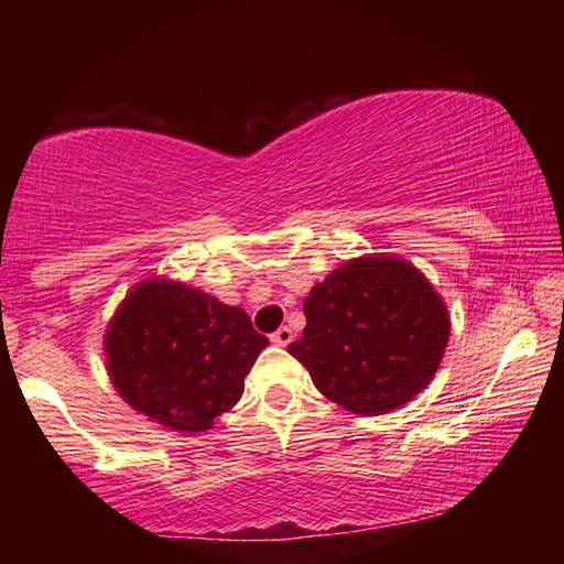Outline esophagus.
Wrapping results in <instances>:
<instances>
[{"instance_id": "esophagus-1", "label": "esophagus", "mask_w": 564, "mask_h": 564, "mask_svg": "<svg viewBox=\"0 0 564 564\" xmlns=\"http://www.w3.org/2000/svg\"><path fill=\"white\" fill-rule=\"evenodd\" d=\"M271 340L275 343V346H289V343L293 340V330L289 326H281L275 333H271Z\"/></svg>"}]
</instances>
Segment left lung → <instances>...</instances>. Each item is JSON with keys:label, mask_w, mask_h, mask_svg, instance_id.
I'll use <instances>...</instances> for the list:
<instances>
[{"label": "left lung", "mask_w": 564, "mask_h": 564, "mask_svg": "<svg viewBox=\"0 0 564 564\" xmlns=\"http://www.w3.org/2000/svg\"><path fill=\"white\" fill-rule=\"evenodd\" d=\"M305 328L289 352L313 386L356 415H386L431 383L451 316L431 281L395 256H360L303 301Z\"/></svg>", "instance_id": "left-lung-1"}]
</instances>
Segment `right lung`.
<instances>
[{
    "instance_id": "obj_1",
    "label": "right lung",
    "mask_w": 564,
    "mask_h": 564,
    "mask_svg": "<svg viewBox=\"0 0 564 564\" xmlns=\"http://www.w3.org/2000/svg\"><path fill=\"white\" fill-rule=\"evenodd\" d=\"M265 346L243 308L166 279L133 285L104 336L117 393L178 433H204L231 410Z\"/></svg>"
}]
</instances>
